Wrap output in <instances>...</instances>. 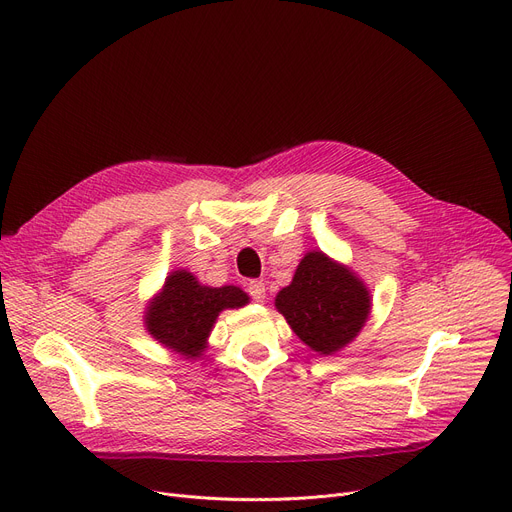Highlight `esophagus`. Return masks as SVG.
<instances>
[{
	"instance_id": "34e87169",
	"label": "esophagus",
	"mask_w": 512,
	"mask_h": 512,
	"mask_svg": "<svg viewBox=\"0 0 512 512\" xmlns=\"http://www.w3.org/2000/svg\"><path fill=\"white\" fill-rule=\"evenodd\" d=\"M247 292L251 294L253 300L263 302V298H265V284L261 280H251L249 286H247Z\"/></svg>"
}]
</instances>
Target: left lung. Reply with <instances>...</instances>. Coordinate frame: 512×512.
<instances>
[{
	"label": "left lung",
	"mask_w": 512,
	"mask_h": 512,
	"mask_svg": "<svg viewBox=\"0 0 512 512\" xmlns=\"http://www.w3.org/2000/svg\"><path fill=\"white\" fill-rule=\"evenodd\" d=\"M276 306L306 346L333 354L366 323L370 296L350 269L315 251L304 255L292 284L276 296Z\"/></svg>",
	"instance_id": "1"
}]
</instances>
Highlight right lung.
Instances as JSON below:
<instances>
[{
	"mask_svg": "<svg viewBox=\"0 0 512 512\" xmlns=\"http://www.w3.org/2000/svg\"><path fill=\"white\" fill-rule=\"evenodd\" d=\"M247 302L249 296L241 288L201 286L183 269L168 276L164 290L150 304L146 327L166 348L197 358L220 311L238 309Z\"/></svg>",
	"mask_w": 512,
	"mask_h": 512,
	"instance_id": "obj_1",
	"label": "right lung"
}]
</instances>
